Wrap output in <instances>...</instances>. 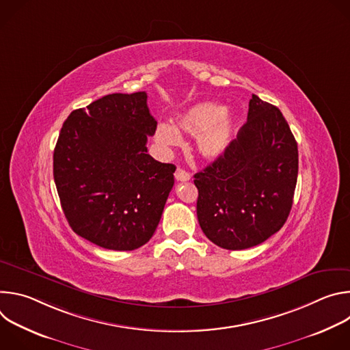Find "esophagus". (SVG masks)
Returning <instances> with one entry per match:
<instances>
[{
	"label": "esophagus",
	"instance_id": "esophagus-1",
	"mask_svg": "<svg viewBox=\"0 0 350 350\" xmlns=\"http://www.w3.org/2000/svg\"><path fill=\"white\" fill-rule=\"evenodd\" d=\"M174 177H176L177 181H188V180L191 178L189 173H187V172H185L184 169H181V167H177V170H176V173H174Z\"/></svg>",
	"mask_w": 350,
	"mask_h": 350
}]
</instances>
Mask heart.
<instances>
[{
	"mask_svg": "<svg viewBox=\"0 0 350 350\" xmlns=\"http://www.w3.org/2000/svg\"><path fill=\"white\" fill-rule=\"evenodd\" d=\"M173 126L161 123L155 130L157 141L163 146L181 142L178 133L196 137V151L206 161L221 158L235 134V116L215 103H199L177 115Z\"/></svg>",
	"mask_w": 350,
	"mask_h": 350,
	"instance_id": "1",
	"label": "heart"
}]
</instances>
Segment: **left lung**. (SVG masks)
<instances>
[{
  "label": "left lung",
  "mask_w": 350,
  "mask_h": 350,
  "mask_svg": "<svg viewBox=\"0 0 350 350\" xmlns=\"http://www.w3.org/2000/svg\"><path fill=\"white\" fill-rule=\"evenodd\" d=\"M193 177L198 221L213 243L238 251L275 234L297 180V144L281 111L254 94L226 154Z\"/></svg>",
  "instance_id": "1"
}]
</instances>
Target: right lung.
Returning a JSON list of instances; mask_svg holds the SVG:
<instances>
[{"label":"right lung","instance_id":"obj_1","mask_svg":"<svg viewBox=\"0 0 350 350\" xmlns=\"http://www.w3.org/2000/svg\"><path fill=\"white\" fill-rule=\"evenodd\" d=\"M146 92L109 94L73 111L54 149V180L72 230L112 251H133L154 235L176 166L148 154L157 120Z\"/></svg>","mask_w":350,"mask_h":350}]
</instances>
